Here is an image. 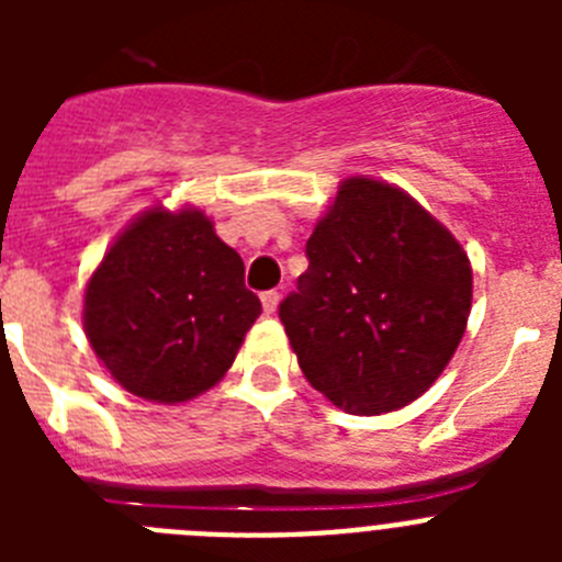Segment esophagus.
<instances>
[{"label":"esophagus","mask_w":562,"mask_h":562,"mask_svg":"<svg viewBox=\"0 0 562 562\" xmlns=\"http://www.w3.org/2000/svg\"><path fill=\"white\" fill-rule=\"evenodd\" d=\"M278 301H281V295H278L276 290H267L261 292V306H265L267 315H272V312L278 310Z\"/></svg>","instance_id":"obj_1"}]
</instances>
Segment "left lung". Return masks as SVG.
<instances>
[{"label":"left lung","mask_w":562,"mask_h":562,"mask_svg":"<svg viewBox=\"0 0 562 562\" xmlns=\"http://www.w3.org/2000/svg\"><path fill=\"white\" fill-rule=\"evenodd\" d=\"M306 258L278 306L306 380L362 416L425 394L459 349L473 301L470 258L453 233L400 188L351 177Z\"/></svg>","instance_id":"obj_1"}]
</instances>
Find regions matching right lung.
I'll list each match as a JSON object with an SVG mask.
<instances>
[{"label": "right lung", "instance_id": "obj_1", "mask_svg": "<svg viewBox=\"0 0 562 562\" xmlns=\"http://www.w3.org/2000/svg\"><path fill=\"white\" fill-rule=\"evenodd\" d=\"M261 301L202 211L151 207L117 236L83 297L98 360L134 396L186 402L225 376Z\"/></svg>", "mask_w": 562, "mask_h": 562}]
</instances>
